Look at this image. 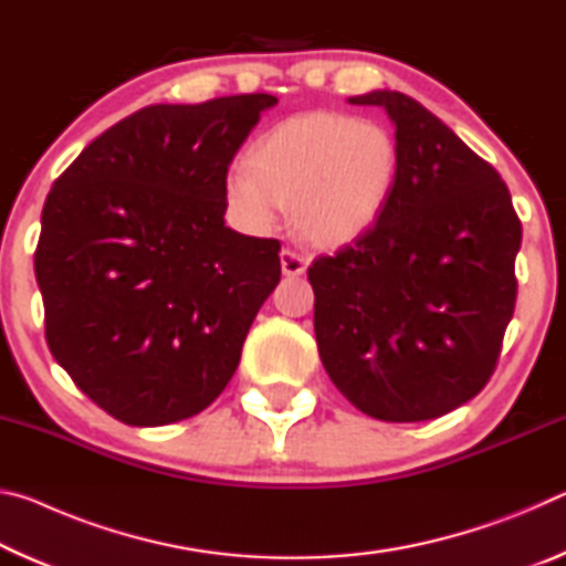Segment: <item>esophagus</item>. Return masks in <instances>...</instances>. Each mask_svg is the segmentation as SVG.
<instances>
[{"instance_id": "34e87169", "label": "esophagus", "mask_w": 566, "mask_h": 566, "mask_svg": "<svg viewBox=\"0 0 566 566\" xmlns=\"http://www.w3.org/2000/svg\"><path fill=\"white\" fill-rule=\"evenodd\" d=\"M280 260H282V272H284L286 276H300V274H304L306 264H310V262H306V256L296 252V249H282Z\"/></svg>"}]
</instances>
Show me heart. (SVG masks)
<instances>
[{"mask_svg": "<svg viewBox=\"0 0 566 566\" xmlns=\"http://www.w3.org/2000/svg\"><path fill=\"white\" fill-rule=\"evenodd\" d=\"M401 167L399 142L379 122L342 112H300L252 142L224 177L227 212L264 234L292 202L296 232L317 247L361 237L385 212Z\"/></svg>", "mask_w": 566, "mask_h": 566, "instance_id": "heart-1", "label": "heart"}]
</instances>
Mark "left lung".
Masks as SVG:
<instances>
[{"mask_svg":"<svg viewBox=\"0 0 566 566\" xmlns=\"http://www.w3.org/2000/svg\"><path fill=\"white\" fill-rule=\"evenodd\" d=\"M349 102L389 114L401 167L377 222L306 272L319 357L364 415L437 419L494 375L522 222L500 171L417 99L379 90Z\"/></svg>","mask_w":566,"mask_h":566,"instance_id":"obj_1","label":"left lung"}]
</instances>
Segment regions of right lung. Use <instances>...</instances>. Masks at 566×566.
<instances>
[{
	"label": "right lung",
	"instance_id": "obj_1",
	"mask_svg": "<svg viewBox=\"0 0 566 566\" xmlns=\"http://www.w3.org/2000/svg\"><path fill=\"white\" fill-rule=\"evenodd\" d=\"M274 104H151L99 134L46 197L34 252L46 344L124 424L212 405L280 284L282 244L224 227L229 165Z\"/></svg>",
	"mask_w": 566,
	"mask_h": 566
}]
</instances>
